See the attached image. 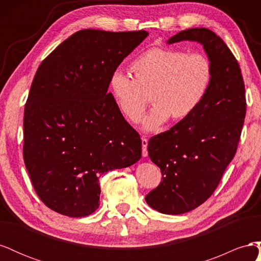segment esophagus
Wrapping results in <instances>:
<instances>
[{
    "mask_svg": "<svg viewBox=\"0 0 261 261\" xmlns=\"http://www.w3.org/2000/svg\"><path fill=\"white\" fill-rule=\"evenodd\" d=\"M141 146H143V156H147L148 155V150H147L148 139L147 138L141 139Z\"/></svg>",
    "mask_w": 261,
    "mask_h": 261,
    "instance_id": "obj_1",
    "label": "esophagus"
}]
</instances>
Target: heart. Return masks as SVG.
<instances>
[{
  "label": "heart",
  "mask_w": 261,
  "mask_h": 261,
  "mask_svg": "<svg viewBox=\"0 0 261 261\" xmlns=\"http://www.w3.org/2000/svg\"><path fill=\"white\" fill-rule=\"evenodd\" d=\"M135 78L115 69L109 89L116 107L129 121H137L148 103L153 106L144 116L143 127L155 130L172 117L185 120L206 98L212 81L210 61L200 53L173 48L148 49L133 61Z\"/></svg>",
  "instance_id": "b5f03b06"
}]
</instances>
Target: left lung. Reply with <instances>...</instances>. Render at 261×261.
Listing matches in <instances>:
<instances>
[{"instance_id": "1", "label": "left lung", "mask_w": 261, "mask_h": 261, "mask_svg": "<svg viewBox=\"0 0 261 261\" xmlns=\"http://www.w3.org/2000/svg\"><path fill=\"white\" fill-rule=\"evenodd\" d=\"M180 41L202 45L212 81L192 115L148 143V154L160 168L162 180L145 199L165 215L192 211L216 191L235 155L246 114L241 68L222 39L207 28H192L179 31L167 43Z\"/></svg>"}]
</instances>
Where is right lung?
<instances>
[{"instance_id":"right-lung-1","label":"right lung","mask_w":261,"mask_h":261,"mask_svg":"<svg viewBox=\"0 0 261 261\" xmlns=\"http://www.w3.org/2000/svg\"><path fill=\"white\" fill-rule=\"evenodd\" d=\"M148 31L84 29L39 66L23 114V160L46 207L89 216L100 204L99 178L141 156L139 134L116 107L109 80Z\"/></svg>"}]
</instances>
